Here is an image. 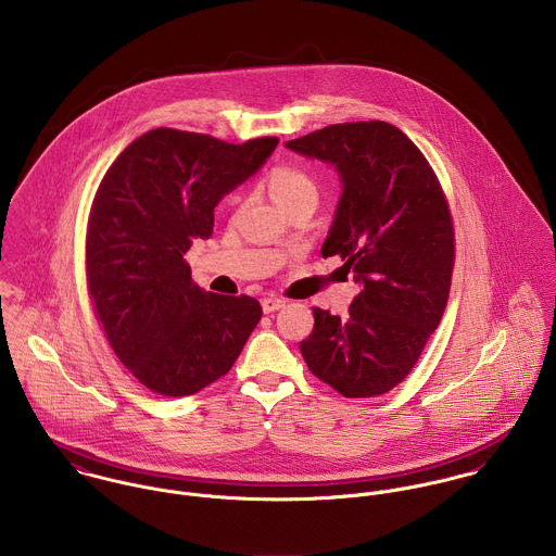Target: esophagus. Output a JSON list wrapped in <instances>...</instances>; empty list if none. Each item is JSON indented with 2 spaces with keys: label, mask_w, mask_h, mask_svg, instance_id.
<instances>
[{
  "label": "esophagus",
  "mask_w": 556,
  "mask_h": 556,
  "mask_svg": "<svg viewBox=\"0 0 556 556\" xmlns=\"http://www.w3.org/2000/svg\"><path fill=\"white\" fill-rule=\"evenodd\" d=\"M287 302L285 300H280V298H263L261 300V306H263V313H276V311H280L282 306H285Z\"/></svg>",
  "instance_id": "esophagus-1"
}]
</instances>
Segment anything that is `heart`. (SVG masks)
Segmentation results:
<instances>
[{"instance_id": "obj_1", "label": "heart", "mask_w": 556, "mask_h": 556, "mask_svg": "<svg viewBox=\"0 0 556 556\" xmlns=\"http://www.w3.org/2000/svg\"><path fill=\"white\" fill-rule=\"evenodd\" d=\"M269 190L285 210H291L295 205H317V181L313 179V175L295 166L276 168L269 177Z\"/></svg>"}]
</instances>
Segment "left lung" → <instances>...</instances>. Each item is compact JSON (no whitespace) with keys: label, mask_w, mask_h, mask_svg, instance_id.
<instances>
[{"label":"left lung","mask_w":556,"mask_h":556,"mask_svg":"<svg viewBox=\"0 0 556 556\" xmlns=\"http://www.w3.org/2000/svg\"><path fill=\"white\" fill-rule=\"evenodd\" d=\"M336 168L342 192L320 248L359 295L340 318L315 308L300 344L311 372L346 397L379 396L410 372L450 298L454 229L428 160L388 122L333 124L285 143Z\"/></svg>","instance_id":"1"}]
</instances>
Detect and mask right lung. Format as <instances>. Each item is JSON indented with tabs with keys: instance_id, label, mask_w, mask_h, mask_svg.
<instances>
[{
	"instance_id": "add662e5",
	"label": "right lung",
	"mask_w": 556,
	"mask_h": 556,
	"mask_svg": "<svg viewBox=\"0 0 556 556\" xmlns=\"http://www.w3.org/2000/svg\"><path fill=\"white\" fill-rule=\"evenodd\" d=\"M276 146L156 128L117 156L96 192L89 295L119 362L156 394L190 396L225 377L261 318L254 298L194 285L184 254L212 236L216 205Z\"/></svg>"
}]
</instances>
